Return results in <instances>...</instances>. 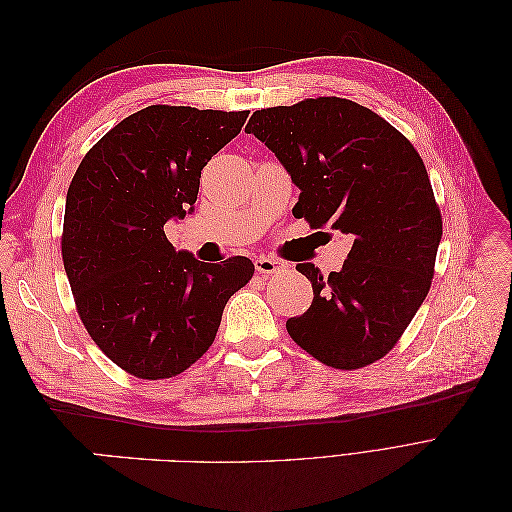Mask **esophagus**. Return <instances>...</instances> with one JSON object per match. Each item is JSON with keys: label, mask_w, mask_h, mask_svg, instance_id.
I'll list each match as a JSON object with an SVG mask.
<instances>
[{"label": "esophagus", "mask_w": 512, "mask_h": 512, "mask_svg": "<svg viewBox=\"0 0 512 512\" xmlns=\"http://www.w3.org/2000/svg\"><path fill=\"white\" fill-rule=\"evenodd\" d=\"M254 267H256V271H258V273H265V275H269V273H277V271H282V269H284V265H282L280 260L267 258V256H260V258H256V260H254Z\"/></svg>", "instance_id": "obj_1"}]
</instances>
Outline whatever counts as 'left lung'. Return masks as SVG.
Listing matches in <instances>:
<instances>
[{"mask_svg": "<svg viewBox=\"0 0 512 512\" xmlns=\"http://www.w3.org/2000/svg\"><path fill=\"white\" fill-rule=\"evenodd\" d=\"M245 132L299 188L294 218L354 237L342 271L322 277L312 262L297 265L314 301L288 318L290 337L335 369L382 359L425 301L442 239L421 156L389 121L344 98L262 108Z\"/></svg>", "mask_w": 512, "mask_h": 512, "instance_id": "obj_1", "label": "left lung"}]
</instances>
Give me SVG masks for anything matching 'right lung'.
<instances>
[{
	"label": "right lung",
	"mask_w": 512,
	"mask_h": 512,
	"mask_svg": "<svg viewBox=\"0 0 512 512\" xmlns=\"http://www.w3.org/2000/svg\"><path fill=\"white\" fill-rule=\"evenodd\" d=\"M247 111L153 104L106 132L68 188L61 256L76 309L98 348L143 380L173 378L213 344L250 258L220 265L177 252L164 224L194 211L200 170Z\"/></svg>",
	"instance_id": "obj_1"
}]
</instances>
